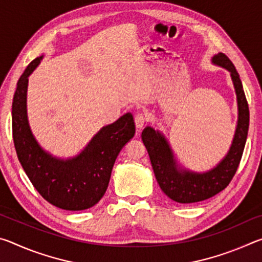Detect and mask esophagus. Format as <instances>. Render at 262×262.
Listing matches in <instances>:
<instances>
[{
	"mask_svg": "<svg viewBox=\"0 0 262 262\" xmlns=\"http://www.w3.org/2000/svg\"><path fill=\"white\" fill-rule=\"evenodd\" d=\"M145 121H147V118H145V115L143 113L139 112L135 115V125L137 129H141V128L144 126Z\"/></svg>",
	"mask_w": 262,
	"mask_h": 262,
	"instance_id": "obj_1",
	"label": "esophagus"
}]
</instances>
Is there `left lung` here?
Segmentation results:
<instances>
[{
    "label": "left lung",
    "mask_w": 262,
    "mask_h": 262,
    "mask_svg": "<svg viewBox=\"0 0 262 262\" xmlns=\"http://www.w3.org/2000/svg\"><path fill=\"white\" fill-rule=\"evenodd\" d=\"M211 63L227 69L230 73L237 96L238 120L236 132L231 147L223 159L209 171H190L178 164L170 143L161 132L148 126L141 135L148 150L159 187L171 200L179 203L200 202L222 192L236 173L245 148L250 111L241 77L232 62L223 53L212 56Z\"/></svg>",
    "instance_id": "obj_1"
}]
</instances>
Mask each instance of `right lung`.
Returning <instances> with one entry per match:
<instances>
[{
    "label": "right lung",
    "mask_w": 262,
    "mask_h": 262,
    "mask_svg": "<svg viewBox=\"0 0 262 262\" xmlns=\"http://www.w3.org/2000/svg\"><path fill=\"white\" fill-rule=\"evenodd\" d=\"M43 55L26 67L12 101V136L25 173L51 205L64 210H84L98 203L107 189L119 152L135 134L132 113L104 126L76 156L59 158L41 148L32 134L26 110L29 76Z\"/></svg>",
    "instance_id": "1"
}]
</instances>
